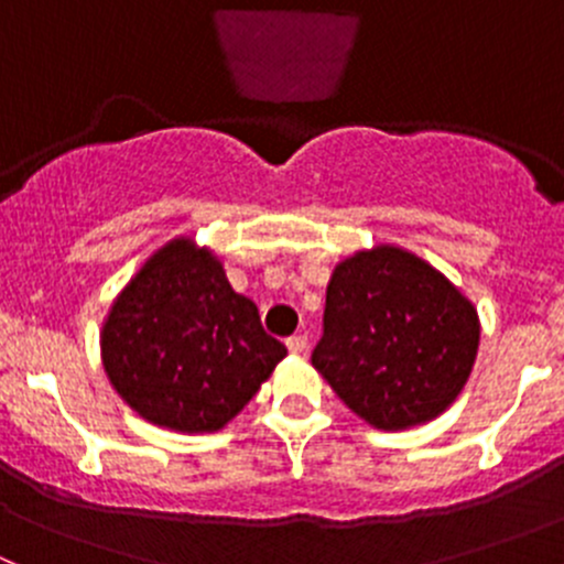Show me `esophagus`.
Returning <instances> with one entry per match:
<instances>
[{"label":"esophagus","instance_id":"esophagus-1","mask_svg":"<svg viewBox=\"0 0 564 564\" xmlns=\"http://www.w3.org/2000/svg\"><path fill=\"white\" fill-rule=\"evenodd\" d=\"M286 349L292 355H305L308 351V335H292V338H286Z\"/></svg>","mask_w":564,"mask_h":564}]
</instances>
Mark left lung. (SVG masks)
Listing matches in <instances>:
<instances>
[{"mask_svg": "<svg viewBox=\"0 0 564 564\" xmlns=\"http://www.w3.org/2000/svg\"><path fill=\"white\" fill-rule=\"evenodd\" d=\"M311 362L340 401L382 431L445 412L475 366L480 324L442 272L379 246L335 267Z\"/></svg>", "mask_w": 564, "mask_h": 564, "instance_id": "obj_1", "label": "left lung"}]
</instances>
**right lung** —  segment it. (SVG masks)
<instances>
[{
	"label": "right lung",
	"instance_id": "1",
	"mask_svg": "<svg viewBox=\"0 0 564 564\" xmlns=\"http://www.w3.org/2000/svg\"><path fill=\"white\" fill-rule=\"evenodd\" d=\"M100 346L128 406L187 434L224 429L286 357L220 261L191 240L169 242L141 267L111 305Z\"/></svg>",
	"mask_w": 564,
	"mask_h": 564
}]
</instances>
